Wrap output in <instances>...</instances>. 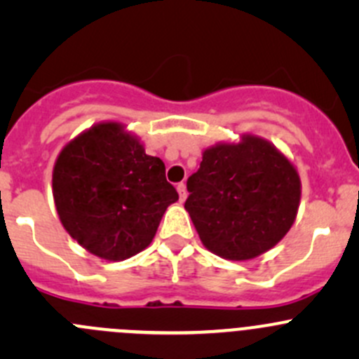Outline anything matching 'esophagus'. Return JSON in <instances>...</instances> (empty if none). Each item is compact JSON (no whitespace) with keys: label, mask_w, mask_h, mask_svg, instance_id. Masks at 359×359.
<instances>
[{"label":"esophagus","mask_w":359,"mask_h":359,"mask_svg":"<svg viewBox=\"0 0 359 359\" xmlns=\"http://www.w3.org/2000/svg\"><path fill=\"white\" fill-rule=\"evenodd\" d=\"M177 191H179V198H180V201H184V200H186V198H187L186 184H184V182L177 184Z\"/></svg>","instance_id":"34e87169"}]
</instances>
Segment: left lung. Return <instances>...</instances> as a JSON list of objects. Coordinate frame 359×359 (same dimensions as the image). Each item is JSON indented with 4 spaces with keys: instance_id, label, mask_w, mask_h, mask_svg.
I'll list each match as a JSON object with an SVG mask.
<instances>
[{
    "instance_id": "1",
    "label": "left lung",
    "mask_w": 359,
    "mask_h": 359,
    "mask_svg": "<svg viewBox=\"0 0 359 359\" xmlns=\"http://www.w3.org/2000/svg\"><path fill=\"white\" fill-rule=\"evenodd\" d=\"M186 210L201 243L229 260L259 257L295 222L300 179L295 166L267 140L243 135L215 144L187 179Z\"/></svg>"
}]
</instances>
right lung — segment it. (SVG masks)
<instances>
[{"mask_svg":"<svg viewBox=\"0 0 359 359\" xmlns=\"http://www.w3.org/2000/svg\"><path fill=\"white\" fill-rule=\"evenodd\" d=\"M52 187L72 240L114 262L149 247L163 213L179 200L165 163L114 121L93 125L60 151Z\"/></svg>","mask_w":359,"mask_h":359,"instance_id":"1","label":"right lung"}]
</instances>
